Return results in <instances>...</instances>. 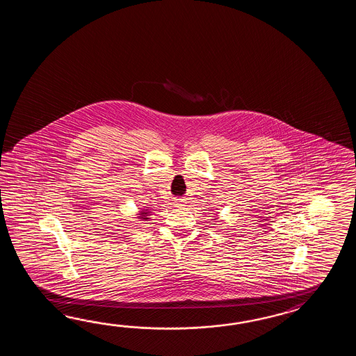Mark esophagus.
I'll list each match as a JSON object with an SVG mask.
<instances>
[{
  "mask_svg": "<svg viewBox=\"0 0 356 356\" xmlns=\"http://www.w3.org/2000/svg\"><path fill=\"white\" fill-rule=\"evenodd\" d=\"M179 201H181V200H177V202H179Z\"/></svg>",
  "mask_w": 356,
  "mask_h": 356,
  "instance_id": "1",
  "label": "esophagus"
}]
</instances>
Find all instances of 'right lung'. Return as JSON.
Returning a JSON list of instances; mask_svg holds the SVG:
<instances>
[{
    "instance_id": "obj_1",
    "label": "right lung",
    "mask_w": 356,
    "mask_h": 356,
    "mask_svg": "<svg viewBox=\"0 0 356 356\" xmlns=\"http://www.w3.org/2000/svg\"><path fill=\"white\" fill-rule=\"evenodd\" d=\"M147 213H149V212H146V211H143L141 212V218H140V219H149V218H147Z\"/></svg>"
}]
</instances>
